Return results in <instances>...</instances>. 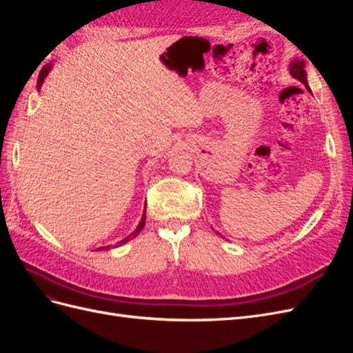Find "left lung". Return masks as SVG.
<instances>
[{"label":"left lung","instance_id":"obj_1","mask_svg":"<svg viewBox=\"0 0 353 353\" xmlns=\"http://www.w3.org/2000/svg\"><path fill=\"white\" fill-rule=\"evenodd\" d=\"M305 61L303 60H293L292 65H290V73L292 77L297 81H301L305 87L309 90L307 87V81H306V72H305ZM311 91V90H309Z\"/></svg>","mask_w":353,"mask_h":353}]
</instances>
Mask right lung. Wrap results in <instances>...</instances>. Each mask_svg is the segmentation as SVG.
Segmentation results:
<instances>
[{
    "instance_id": "obj_1",
    "label": "right lung",
    "mask_w": 353,
    "mask_h": 353,
    "mask_svg": "<svg viewBox=\"0 0 353 353\" xmlns=\"http://www.w3.org/2000/svg\"><path fill=\"white\" fill-rule=\"evenodd\" d=\"M48 72H50V66H47V68H42V70H41V73H39V77H38V88H41V85H42V82H44V79H46V77L48 74ZM144 223H145V209H144V215H143V218H141V222L138 223V227H137V230H134V232H131L130 236H128L126 239H123L122 241H119L121 244H125L126 241H130V240H132L134 237H137L138 234L141 232V230H143V227H144ZM101 250H104V249H109V245H105V248H100ZM99 249V250H100Z\"/></svg>"
}]
</instances>
